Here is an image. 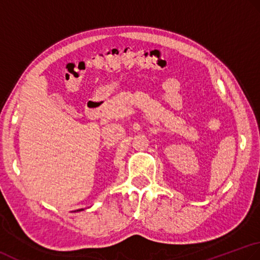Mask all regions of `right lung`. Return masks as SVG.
<instances>
[{"mask_svg":"<svg viewBox=\"0 0 260 260\" xmlns=\"http://www.w3.org/2000/svg\"><path fill=\"white\" fill-rule=\"evenodd\" d=\"M81 210H82V209H81ZM81 210H77V212H78V211H81ZM75 212H76V211H75Z\"/></svg>","mask_w":260,"mask_h":260,"instance_id":"obj_1","label":"right lung"}]
</instances>
